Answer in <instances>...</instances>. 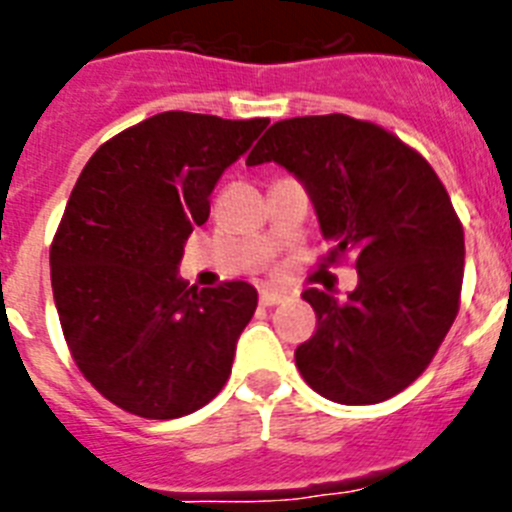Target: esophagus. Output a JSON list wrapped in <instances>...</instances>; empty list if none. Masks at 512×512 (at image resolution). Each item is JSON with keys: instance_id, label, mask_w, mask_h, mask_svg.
Masks as SVG:
<instances>
[{"instance_id": "1", "label": "esophagus", "mask_w": 512, "mask_h": 512, "mask_svg": "<svg viewBox=\"0 0 512 512\" xmlns=\"http://www.w3.org/2000/svg\"><path fill=\"white\" fill-rule=\"evenodd\" d=\"M284 300H287V292H282V289H271V287L261 289L259 302L264 307H274V305H279V302H284Z\"/></svg>"}]
</instances>
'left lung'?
Listing matches in <instances>:
<instances>
[{"label":"left lung","mask_w":512,"mask_h":512,"mask_svg":"<svg viewBox=\"0 0 512 512\" xmlns=\"http://www.w3.org/2000/svg\"><path fill=\"white\" fill-rule=\"evenodd\" d=\"M284 166L310 194L328 259L356 251L359 284L338 302L305 289L318 330L295 351L302 379L341 405L390 400L431 364L459 312L464 228L431 164L348 115L279 120L246 164Z\"/></svg>","instance_id":"8db88e82"}]
</instances>
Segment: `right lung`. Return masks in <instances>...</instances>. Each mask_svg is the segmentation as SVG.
Instances as JSON below:
<instances>
[{"mask_svg": "<svg viewBox=\"0 0 512 512\" xmlns=\"http://www.w3.org/2000/svg\"><path fill=\"white\" fill-rule=\"evenodd\" d=\"M266 125L161 112L81 171L51 246L53 300L79 372L117 408L182 418L228 382L259 295L248 282L189 287L179 261L217 179Z\"/></svg>", "mask_w": 512, "mask_h": 512, "instance_id": "add662e5", "label": "right lung"}]
</instances>
